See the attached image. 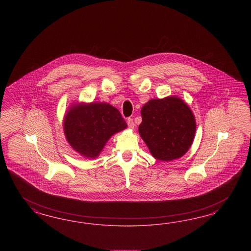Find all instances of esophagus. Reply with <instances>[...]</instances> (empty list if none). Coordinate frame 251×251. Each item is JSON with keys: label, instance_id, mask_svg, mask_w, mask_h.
Listing matches in <instances>:
<instances>
[{"label": "esophagus", "instance_id": "obj_1", "mask_svg": "<svg viewBox=\"0 0 251 251\" xmlns=\"http://www.w3.org/2000/svg\"><path fill=\"white\" fill-rule=\"evenodd\" d=\"M127 124H128L129 129H133V128H134V126H135V124H134V122H133V119H132V118H129V119L127 120Z\"/></svg>", "mask_w": 251, "mask_h": 251}]
</instances>
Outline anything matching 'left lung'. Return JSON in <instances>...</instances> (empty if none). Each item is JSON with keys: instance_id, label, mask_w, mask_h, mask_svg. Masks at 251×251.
<instances>
[{"instance_id": "left-lung-1", "label": "left lung", "mask_w": 251, "mask_h": 251, "mask_svg": "<svg viewBox=\"0 0 251 251\" xmlns=\"http://www.w3.org/2000/svg\"><path fill=\"white\" fill-rule=\"evenodd\" d=\"M139 133L152 156L171 161L190 149L196 122L189 106L176 97L152 99L142 107Z\"/></svg>"}]
</instances>
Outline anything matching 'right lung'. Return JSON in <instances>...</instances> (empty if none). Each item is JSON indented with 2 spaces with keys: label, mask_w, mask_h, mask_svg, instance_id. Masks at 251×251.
<instances>
[{
  "label": "right lung",
  "mask_w": 251,
  "mask_h": 251,
  "mask_svg": "<svg viewBox=\"0 0 251 251\" xmlns=\"http://www.w3.org/2000/svg\"><path fill=\"white\" fill-rule=\"evenodd\" d=\"M63 127L70 145L85 157L95 158L110 137L127 128V123L114 106L91 103L71 107Z\"/></svg>",
  "instance_id": "add662e5"
}]
</instances>
